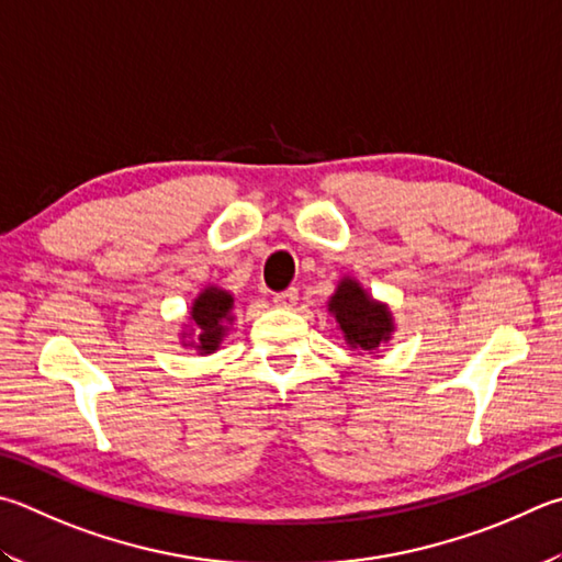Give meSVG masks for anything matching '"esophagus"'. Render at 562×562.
Instances as JSON below:
<instances>
[{"instance_id":"obj_1","label":"esophagus","mask_w":562,"mask_h":562,"mask_svg":"<svg viewBox=\"0 0 562 562\" xmlns=\"http://www.w3.org/2000/svg\"><path fill=\"white\" fill-rule=\"evenodd\" d=\"M272 302H274V307H280V310H292L294 304H297V290L290 288V290H284V292H278L272 297Z\"/></svg>"}]
</instances>
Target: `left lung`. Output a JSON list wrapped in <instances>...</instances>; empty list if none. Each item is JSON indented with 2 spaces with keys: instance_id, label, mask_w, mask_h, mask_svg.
Segmentation results:
<instances>
[{
  "instance_id": "obj_1",
  "label": "left lung",
  "mask_w": 562,
  "mask_h": 562,
  "mask_svg": "<svg viewBox=\"0 0 562 562\" xmlns=\"http://www.w3.org/2000/svg\"><path fill=\"white\" fill-rule=\"evenodd\" d=\"M329 312H334L346 344H351L353 349L375 351L383 341L391 339V312L373 302L356 280L346 278L339 282L329 302Z\"/></svg>"
}]
</instances>
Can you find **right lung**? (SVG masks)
Masks as SVG:
<instances>
[{"label":"right lung","instance_id":"right-lung-1","mask_svg":"<svg viewBox=\"0 0 562 562\" xmlns=\"http://www.w3.org/2000/svg\"><path fill=\"white\" fill-rule=\"evenodd\" d=\"M233 297L226 290L209 288L203 290L191 307V319L199 329V339L191 341L201 353H213L226 334V322H231ZM189 344V346H191Z\"/></svg>","mask_w":562,"mask_h":562}]
</instances>
